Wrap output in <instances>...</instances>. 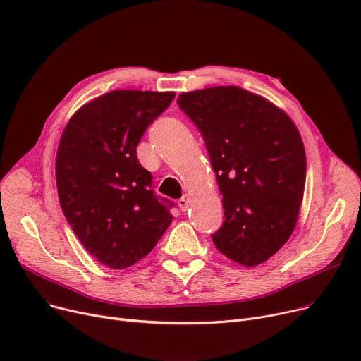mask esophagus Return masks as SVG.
Listing matches in <instances>:
<instances>
[{
  "label": "esophagus",
  "mask_w": 361,
  "mask_h": 361,
  "mask_svg": "<svg viewBox=\"0 0 361 361\" xmlns=\"http://www.w3.org/2000/svg\"><path fill=\"white\" fill-rule=\"evenodd\" d=\"M178 206L183 212H185L188 209V206H190V197L184 195L181 199H178Z\"/></svg>",
  "instance_id": "1"
}]
</instances>
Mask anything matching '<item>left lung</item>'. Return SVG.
Here are the masks:
<instances>
[{
  "instance_id": "left-lung-1",
  "label": "left lung",
  "mask_w": 361,
  "mask_h": 361,
  "mask_svg": "<svg viewBox=\"0 0 361 361\" xmlns=\"http://www.w3.org/2000/svg\"><path fill=\"white\" fill-rule=\"evenodd\" d=\"M203 135L224 222L216 249L244 267L274 256L294 231L306 184V152L286 112L241 87H209L177 99Z\"/></svg>"
}]
</instances>
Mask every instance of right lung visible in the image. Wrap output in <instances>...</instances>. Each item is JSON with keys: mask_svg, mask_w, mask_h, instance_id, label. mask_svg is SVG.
<instances>
[{"mask_svg": "<svg viewBox=\"0 0 361 361\" xmlns=\"http://www.w3.org/2000/svg\"><path fill=\"white\" fill-rule=\"evenodd\" d=\"M174 97L105 93L75 112L61 136L55 162L61 209L85 249L112 269L149 255L173 221L174 202L154 192L137 145Z\"/></svg>", "mask_w": 361, "mask_h": 361, "instance_id": "1", "label": "right lung"}]
</instances>
